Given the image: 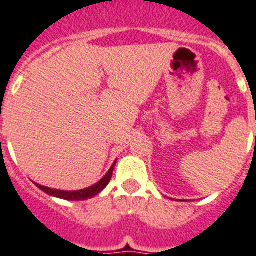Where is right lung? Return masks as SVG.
Segmentation results:
<instances>
[{
  "instance_id": "right-lung-1",
  "label": "right lung",
  "mask_w": 256,
  "mask_h": 256,
  "mask_svg": "<svg viewBox=\"0 0 256 256\" xmlns=\"http://www.w3.org/2000/svg\"><path fill=\"white\" fill-rule=\"evenodd\" d=\"M114 164H112V168L108 171V174L104 175L100 182L96 183V184H94V186L88 187V188H85V190L62 191V190H54V188H49V187L41 186V184H37V183H36V184H37V187H40L42 191H45L46 194L53 195V196H57V198L66 199V200H84V199H88V198H92V196H96V194H100V191L108 186V183L110 182V179H112Z\"/></svg>"
}]
</instances>
